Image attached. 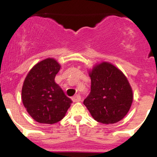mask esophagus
I'll use <instances>...</instances> for the list:
<instances>
[{
  "instance_id": "34e87169",
  "label": "esophagus",
  "mask_w": 157,
  "mask_h": 157,
  "mask_svg": "<svg viewBox=\"0 0 157 157\" xmlns=\"http://www.w3.org/2000/svg\"><path fill=\"white\" fill-rule=\"evenodd\" d=\"M71 100H72L73 102H77L80 101L81 97H80V96L79 94H76V95H75V96H74L72 98H71Z\"/></svg>"
}]
</instances>
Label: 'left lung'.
Returning a JSON list of instances; mask_svg holds the SVG:
<instances>
[{
	"label": "left lung",
	"instance_id": "1",
	"mask_svg": "<svg viewBox=\"0 0 157 157\" xmlns=\"http://www.w3.org/2000/svg\"><path fill=\"white\" fill-rule=\"evenodd\" d=\"M91 91L84 100L91 116L103 124L123 119L133 102L131 87L124 74L112 64L102 62L89 71Z\"/></svg>",
	"mask_w": 157,
	"mask_h": 157
}]
</instances>
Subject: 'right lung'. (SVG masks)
I'll return each mask as SVG.
<instances>
[{
    "instance_id": "1",
    "label": "right lung",
    "mask_w": 157,
    "mask_h": 157,
    "mask_svg": "<svg viewBox=\"0 0 157 157\" xmlns=\"http://www.w3.org/2000/svg\"><path fill=\"white\" fill-rule=\"evenodd\" d=\"M60 65L53 58L40 61L28 73L22 88L27 112L40 123L54 124L66 115L72 101L55 82Z\"/></svg>"
}]
</instances>
